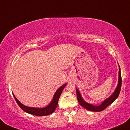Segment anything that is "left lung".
I'll return each instance as SVG.
<instances>
[{
	"label": "left lung",
	"mask_w": 130,
	"mask_h": 130,
	"mask_svg": "<svg viewBox=\"0 0 130 130\" xmlns=\"http://www.w3.org/2000/svg\"><path fill=\"white\" fill-rule=\"evenodd\" d=\"M122 86V76H121V72H120V68L119 67V81H118V85L116 89L115 90L114 92L110 97L107 98L106 100H104L103 102L99 106H94L93 104H90L86 103L84 101L80 96L79 92L76 89V95L77 100H78L80 106L83 108H86V109L89 110L90 111H95V112H100L103 111L109 105H110L111 103H112L114 101L116 100V99L119 96V93H120V89H121Z\"/></svg>",
	"instance_id": "8db88e82"
}]
</instances>
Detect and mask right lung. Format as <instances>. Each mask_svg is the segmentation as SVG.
Returning <instances> with one entry per match:
<instances>
[{"mask_svg": "<svg viewBox=\"0 0 130 130\" xmlns=\"http://www.w3.org/2000/svg\"><path fill=\"white\" fill-rule=\"evenodd\" d=\"M67 84L63 85L62 86L59 88L56 91V92L54 94V96L53 101H51V103L49 104L47 106L45 107V108H30V107H27L26 106L23 105L22 103H21L18 100L17 98L15 97L14 95V99L17 103V104H18L19 106L24 111L26 112L27 113H29V114L35 115L37 116H48L51 114L53 112L55 111L57 106L58 105V102H59V99L60 97L61 93H62V90H63V89L65 88V86Z\"/></svg>", "mask_w": 130, "mask_h": 130, "instance_id": "add662e5", "label": "right lung"}]
</instances>
